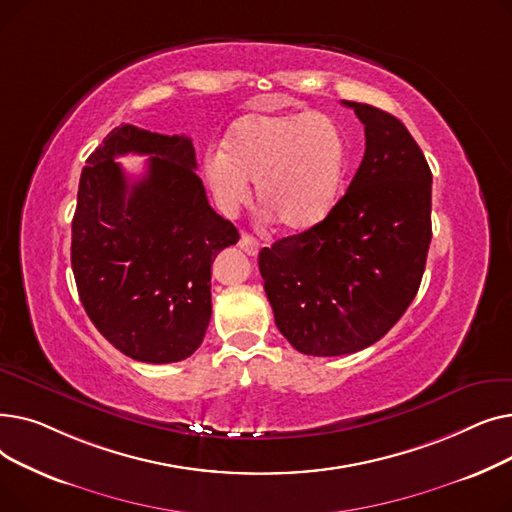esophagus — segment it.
<instances>
[{
	"mask_svg": "<svg viewBox=\"0 0 512 512\" xmlns=\"http://www.w3.org/2000/svg\"><path fill=\"white\" fill-rule=\"evenodd\" d=\"M238 247L245 251L247 255H251V257H255L257 253H259V249H261V242L255 238V236H251V234H247V232H242L240 234V240H238Z\"/></svg>",
	"mask_w": 512,
	"mask_h": 512,
	"instance_id": "esophagus-1",
	"label": "esophagus"
}]
</instances>
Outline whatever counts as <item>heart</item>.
<instances>
[{
  "mask_svg": "<svg viewBox=\"0 0 512 512\" xmlns=\"http://www.w3.org/2000/svg\"><path fill=\"white\" fill-rule=\"evenodd\" d=\"M346 139L324 112L249 114L232 124L224 151H209L203 176L213 197L232 211L257 180L263 207L292 230L319 224L332 211L346 170Z\"/></svg>",
  "mask_w": 512,
  "mask_h": 512,
  "instance_id": "1",
  "label": "heart"
}]
</instances>
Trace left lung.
I'll use <instances>...</instances> for the list:
<instances>
[{
	"instance_id": "left-lung-1",
	"label": "left lung",
	"mask_w": 512,
	"mask_h": 512,
	"mask_svg": "<svg viewBox=\"0 0 512 512\" xmlns=\"http://www.w3.org/2000/svg\"><path fill=\"white\" fill-rule=\"evenodd\" d=\"M365 126V155L319 224L259 253L282 336L303 355L363 351L390 332L419 290L432 242V170L407 126L342 101Z\"/></svg>"
}]
</instances>
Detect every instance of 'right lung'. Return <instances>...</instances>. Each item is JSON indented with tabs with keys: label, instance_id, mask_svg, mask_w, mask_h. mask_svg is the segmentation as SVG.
<instances>
[{
	"label": "right lung",
	"instance_id": "add662e5",
	"mask_svg": "<svg viewBox=\"0 0 512 512\" xmlns=\"http://www.w3.org/2000/svg\"><path fill=\"white\" fill-rule=\"evenodd\" d=\"M128 152L152 155L139 181L115 161ZM195 170L188 137L122 124L80 174L70 253L78 297L134 361L176 363L197 351L211 319V263L238 242Z\"/></svg>",
	"mask_w": 512,
	"mask_h": 512
}]
</instances>
